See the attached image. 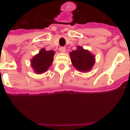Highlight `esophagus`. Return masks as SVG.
Returning <instances> with one entry per match:
<instances>
[{"label":"esophagus","instance_id":"34e87169","mask_svg":"<svg viewBox=\"0 0 130 130\" xmlns=\"http://www.w3.org/2000/svg\"><path fill=\"white\" fill-rule=\"evenodd\" d=\"M59 51L61 53H65V51H66V48L64 47H60L59 48Z\"/></svg>","mask_w":130,"mask_h":130}]
</instances>
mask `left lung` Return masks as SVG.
<instances>
[{"label": "left lung", "mask_w": 130, "mask_h": 130, "mask_svg": "<svg viewBox=\"0 0 130 130\" xmlns=\"http://www.w3.org/2000/svg\"><path fill=\"white\" fill-rule=\"evenodd\" d=\"M70 56L73 66L79 72H89L95 63V55L81 46L71 51Z\"/></svg>", "instance_id": "8db88e82"}]
</instances>
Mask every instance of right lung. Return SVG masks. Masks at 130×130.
Masks as SVG:
<instances>
[{
    "instance_id": "add662e5",
    "label": "right lung",
    "mask_w": 130,
    "mask_h": 130,
    "mask_svg": "<svg viewBox=\"0 0 130 130\" xmlns=\"http://www.w3.org/2000/svg\"><path fill=\"white\" fill-rule=\"evenodd\" d=\"M55 53L54 51H46L42 49L38 54L35 55L30 60L31 67L36 73L41 74L47 71L53 61Z\"/></svg>"
}]
</instances>
